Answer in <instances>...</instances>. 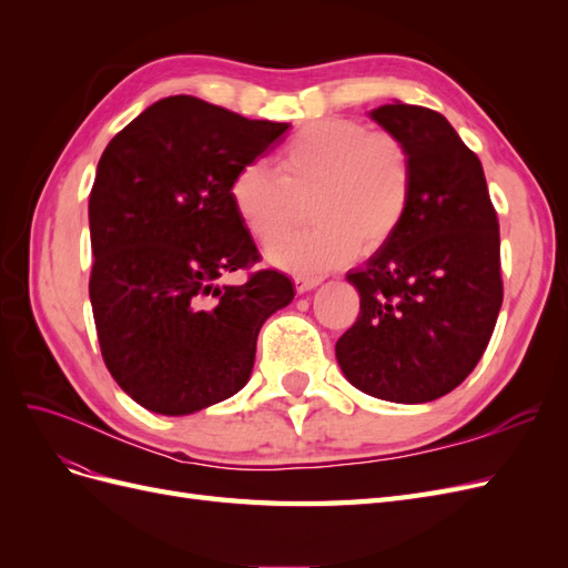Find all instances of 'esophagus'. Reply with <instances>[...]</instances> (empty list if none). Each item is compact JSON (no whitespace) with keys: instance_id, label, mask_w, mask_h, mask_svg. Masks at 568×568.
I'll return each mask as SVG.
<instances>
[{"instance_id":"34e87169","label":"esophagus","mask_w":568,"mask_h":568,"mask_svg":"<svg viewBox=\"0 0 568 568\" xmlns=\"http://www.w3.org/2000/svg\"><path fill=\"white\" fill-rule=\"evenodd\" d=\"M320 282H322L320 277H296V280H294V284H296V291H298V294H305V291L315 288Z\"/></svg>"}]
</instances>
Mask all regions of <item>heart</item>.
I'll return each instance as SVG.
<instances>
[{"mask_svg":"<svg viewBox=\"0 0 568 568\" xmlns=\"http://www.w3.org/2000/svg\"><path fill=\"white\" fill-rule=\"evenodd\" d=\"M412 186L415 170L398 136L353 118H322L277 151V168L263 159L239 165L230 201L253 239H275L265 251L272 265L317 274L390 242L409 211ZM307 195L316 222L281 237Z\"/></svg>","mask_w":568,"mask_h":568,"instance_id":"1","label":"heart"}]
</instances>
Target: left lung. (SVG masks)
I'll return each mask as SVG.
<instances>
[{"label": "left lung", "instance_id": "8db88e82", "mask_svg": "<svg viewBox=\"0 0 568 568\" xmlns=\"http://www.w3.org/2000/svg\"><path fill=\"white\" fill-rule=\"evenodd\" d=\"M407 146L409 211L346 280L359 315L336 341L346 379L388 403H432L478 365L503 305L500 225L474 151L440 113L403 101L369 111Z\"/></svg>", "mask_w": 568, "mask_h": 568}]
</instances>
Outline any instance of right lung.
I'll return each mask as SVG.
<instances>
[{
	"label": "right lung",
	"instance_id": "add662e5",
	"mask_svg": "<svg viewBox=\"0 0 568 568\" xmlns=\"http://www.w3.org/2000/svg\"><path fill=\"white\" fill-rule=\"evenodd\" d=\"M286 130L178 94L101 153L90 194L97 336L115 384L156 415H192L242 390L257 332L296 296L277 270L220 284L261 257L232 209V175Z\"/></svg>",
	"mask_w": 568,
	"mask_h": 568
}]
</instances>
